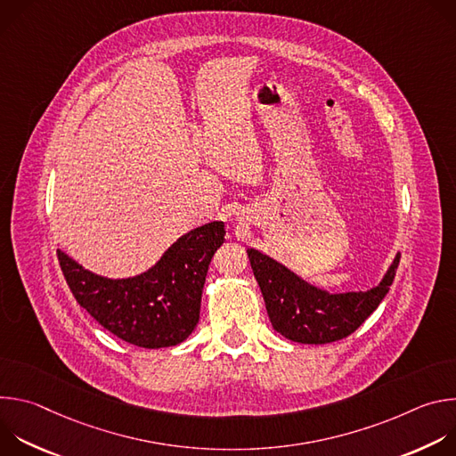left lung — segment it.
<instances>
[{"label": "left lung", "mask_w": 456, "mask_h": 456, "mask_svg": "<svg viewBox=\"0 0 456 456\" xmlns=\"http://www.w3.org/2000/svg\"><path fill=\"white\" fill-rule=\"evenodd\" d=\"M247 254L274 330L303 345H327L354 334L387 294L401 259L397 254L379 287L371 290L329 294L256 248Z\"/></svg>", "instance_id": "obj_1"}]
</instances>
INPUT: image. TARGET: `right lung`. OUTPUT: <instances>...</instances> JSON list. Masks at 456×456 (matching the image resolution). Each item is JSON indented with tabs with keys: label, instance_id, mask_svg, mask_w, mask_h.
I'll list each match as a JSON object with an SVG mask.
<instances>
[{
	"label": "right lung",
	"instance_id": "obj_1",
	"mask_svg": "<svg viewBox=\"0 0 456 456\" xmlns=\"http://www.w3.org/2000/svg\"><path fill=\"white\" fill-rule=\"evenodd\" d=\"M224 222L178 238L148 273L110 280L57 250L61 271L77 303L108 332L142 348L182 343L197 327L208 269L224 243Z\"/></svg>",
	"mask_w": 456,
	"mask_h": 456
}]
</instances>
